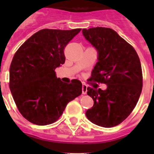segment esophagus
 I'll return each mask as SVG.
<instances>
[{
	"label": "esophagus",
	"mask_w": 154,
	"mask_h": 154,
	"mask_svg": "<svg viewBox=\"0 0 154 154\" xmlns=\"http://www.w3.org/2000/svg\"><path fill=\"white\" fill-rule=\"evenodd\" d=\"M87 87L88 86L85 84H82V94H86Z\"/></svg>",
	"instance_id": "obj_1"
}]
</instances>
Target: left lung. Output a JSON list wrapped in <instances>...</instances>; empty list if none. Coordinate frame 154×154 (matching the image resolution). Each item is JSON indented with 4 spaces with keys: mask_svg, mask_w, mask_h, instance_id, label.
<instances>
[{
    "mask_svg": "<svg viewBox=\"0 0 154 154\" xmlns=\"http://www.w3.org/2000/svg\"><path fill=\"white\" fill-rule=\"evenodd\" d=\"M82 34L98 51L90 81L107 85L106 90L87 88L94 105L85 115L98 126L113 127L129 116L138 102L143 87L140 61L133 46L111 28L82 29Z\"/></svg>",
    "mask_w": 154,
    "mask_h": 154,
    "instance_id": "8db88e82",
    "label": "left lung"
}]
</instances>
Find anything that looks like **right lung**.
Here are the masks:
<instances>
[{
	"label": "right lung",
	"mask_w": 154,
	"mask_h": 154,
	"mask_svg": "<svg viewBox=\"0 0 154 154\" xmlns=\"http://www.w3.org/2000/svg\"><path fill=\"white\" fill-rule=\"evenodd\" d=\"M80 31L40 30L14 55L9 87L19 112L31 123L39 126L55 123L68 103L82 94L81 82L64 83L55 72L65 63V46Z\"/></svg>",
	"instance_id": "obj_1"
}]
</instances>
